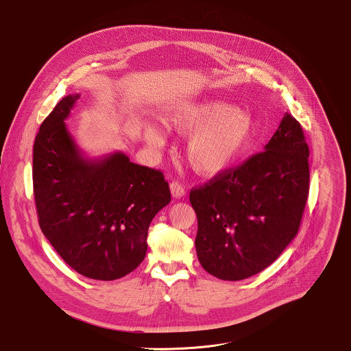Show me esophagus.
<instances>
[{
  "mask_svg": "<svg viewBox=\"0 0 351 351\" xmlns=\"http://www.w3.org/2000/svg\"><path fill=\"white\" fill-rule=\"evenodd\" d=\"M169 189H171V195H172L175 199H180V197H183V196L186 195V189H184V187H183L180 183H178V182H172V183L169 184Z\"/></svg>",
  "mask_w": 351,
  "mask_h": 351,
  "instance_id": "esophagus-1",
  "label": "esophagus"
}]
</instances>
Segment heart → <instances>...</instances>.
Segmentation results:
<instances>
[{
  "label": "heart",
  "mask_w": 351,
  "mask_h": 351,
  "mask_svg": "<svg viewBox=\"0 0 351 351\" xmlns=\"http://www.w3.org/2000/svg\"><path fill=\"white\" fill-rule=\"evenodd\" d=\"M162 123L183 135L187 143V160L195 172L214 178L235 167L248 154L258 135L255 117L221 100H202L169 109ZM145 141L159 148L162 131L152 123L144 124Z\"/></svg>",
  "instance_id": "1"
}]
</instances>
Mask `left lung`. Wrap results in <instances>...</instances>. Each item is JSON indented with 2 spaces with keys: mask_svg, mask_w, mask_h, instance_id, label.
Segmentation results:
<instances>
[{
  "mask_svg": "<svg viewBox=\"0 0 351 351\" xmlns=\"http://www.w3.org/2000/svg\"><path fill=\"white\" fill-rule=\"evenodd\" d=\"M308 145L285 113L265 151L191 189L202 267L242 280L269 267L297 235L308 195Z\"/></svg>",
  "mask_w": 351,
  "mask_h": 351,
  "instance_id": "left-lung-1",
  "label": "left lung"
}]
</instances>
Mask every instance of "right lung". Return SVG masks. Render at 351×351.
<instances>
[{"mask_svg":"<svg viewBox=\"0 0 351 351\" xmlns=\"http://www.w3.org/2000/svg\"><path fill=\"white\" fill-rule=\"evenodd\" d=\"M80 95L65 96L43 121L33 147L38 223L57 254L81 275L114 280L144 261L147 232L171 202L160 171L121 151L86 158L65 120Z\"/></svg>","mask_w":351,"mask_h":351,"instance_id":"1","label":"right lung"}]
</instances>
